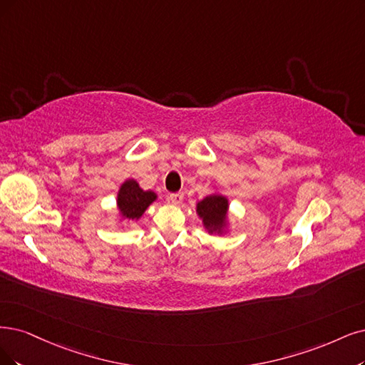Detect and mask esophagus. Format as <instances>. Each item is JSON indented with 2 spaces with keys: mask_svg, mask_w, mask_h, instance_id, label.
<instances>
[{
  "mask_svg": "<svg viewBox=\"0 0 365 365\" xmlns=\"http://www.w3.org/2000/svg\"><path fill=\"white\" fill-rule=\"evenodd\" d=\"M168 201L173 205H182L183 201V194L182 192H173L168 195Z\"/></svg>",
  "mask_w": 365,
  "mask_h": 365,
  "instance_id": "obj_1",
  "label": "esophagus"
}]
</instances>
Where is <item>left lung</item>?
<instances>
[{
    "mask_svg": "<svg viewBox=\"0 0 365 365\" xmlns=\"http://www.w3.org/2000/svg\"><path fill=\"white\" fill-rule=\"evenodd\" d=\"M197 213L203 220L206 230L213 235H222L227 227V213H228V200L221 194L207 195L197 203Z\"/></svg>",
    "mask_w": 365,
    "mask_h": 365,
    "instance_id": "left-lung-1",
    "label": "left lung"
}]
</instances>
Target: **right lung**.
Returning <instances> with one entry per match:
<instances>
[{
    "label": "right lung",
    "mask_w": 365,
    "mask_h": 365,
    "mask_svg": "<svg viewBox=\"0 0 365 365\" xmlns=\"http://www.w3.org/2000/svg\"><path fill=\"white\" fill-rule=\"evenodd\" d=\"M158 195L153 191H144L138 182L129 179L121 183L117 194V207L121 218L128 221H138Z\"/></svg>",
    "instance_id": "obj_1"
}]
</instances>
